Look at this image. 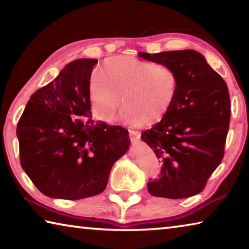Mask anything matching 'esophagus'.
<instances>
[{"label":"esophagus","instance_id":"esophagus-1","mask_svg":"<svg viewBox=\"0 0 249 249\" xmlns=\"http://www.w3.org/2000/svg\"><path fill=\"white\" fill-rule=\"evenodd\" d=\"M129 138H130V141H132V142H136L141 138V133L138 132V130L130 129L129 130Z\"/></svg>","mask_w":249,"mask_h":249}]
</instances>
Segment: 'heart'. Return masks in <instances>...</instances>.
<instances>
[{
	"label": "heart",
	"instance_id": "heart-1",
	"mask_svg": "<svg viewBox=\"0 0 249 249\" xmlns=\"http://www.w3.org/2000/svg\"><path fill=\"white\" fill-rule=\"evenodd\" d=\"M178 87V74L171 67L119 56L104 61L103 72H92L88 100L92 116L109 124L115 120L123 98L124 121L140 127L145 123L157 124L166 116Z\"/></svg>",
	"mask_w": 249,
	"mask_h": 249
}]
</instances>
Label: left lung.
I'll list each match as a JSON object with an SVG mask.
<instances>
[{
    "label": "left lung",
    "instance_id": "left-lung-1",
    "mask_svg": "<svg viewBox=\"0 0 249 249\" xmlns=\"http://www.w3.org/2000/svg\"><path fill=\"white\" fill-rule=\"evenodd\" d=\"M142 58L171 67L179 79L169 112L142 133L161 162L157 179H150L151 196L183 199L203 190L224 157L231 120L226 82L196 50L140 53Z\"/></svg>",
    "mask_w": 249,
    "mask_h": 249
}]
</instances>
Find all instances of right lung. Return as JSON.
Instances as JSON below:
<instances>
[{
	"label": "right lung",
	"instance_id": "1",
	"mask_svg": "<svg viewBox=\"0 0 249 249\" xmlns=\"http://www.w3.org/2000/svg\"><path fill=\"white\" fill-rule=\"evenodd\" d=\"M96 59H77L37 90L18 123L19 160L45 196L80 200L100 195L128 149V130L92 120L88 86Z\"/></svg>",
	"mask_w": 249,
	"mask_h": 249
}]
</instances>
